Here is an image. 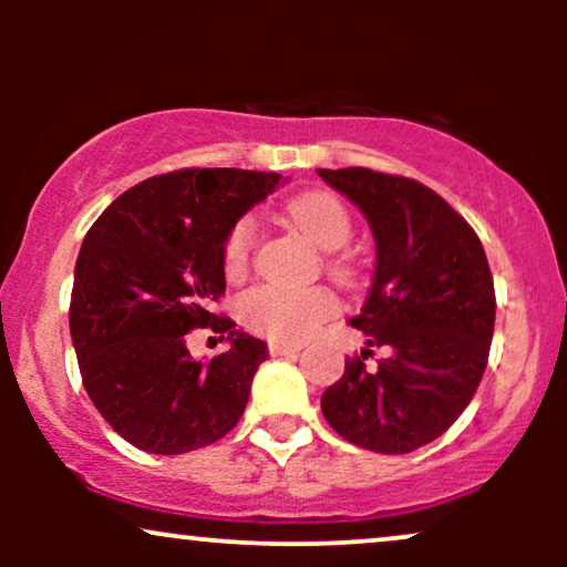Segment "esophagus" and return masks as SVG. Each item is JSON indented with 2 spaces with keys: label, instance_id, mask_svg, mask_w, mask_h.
<instances>
[{
  "label": "esophagus",
  "instance_id": "esophagus-1",
  "mask_svg": "<svg viewBox=\"0 0 567 567\" xmlns=\"http://www.w3.org/2000/svg\"><path fill=\"white\" fill-rule=\"evenodd\" d=\"M301 351V343H288V341H269V354L282 357V354H296Z\"/></svg>",
  "mask_w": 567,
  "mask_h": 567
}]
</instances>
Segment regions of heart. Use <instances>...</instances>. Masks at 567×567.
I'll list each match as a JSON object with an SVG mask.
<instances>
[{
  "label": "heart",
  "mask_w": 567,
  "mask_h": 567,
  "mask_svg": "<svg viewBox=\"0 0 567 567\" xmlns=\"http://www.w3.org/2000/svg\"><path fill=\"white\" fill-rule=\"evenodd\" d=\"M288 216L303 234H309L324 250H338L349 243L351 213L333 192L311 188L288 202ZM258 243L256 218L243 216L226 231L220 261L229 279L245 277L250 269L252 250ZM328 271L338 279L354 277V261L347 252H333L328 258ZM336 311L333 292L324 288H282V285H258L239 298V320L252 333H261L271 341L296 343L315 333Z\"/></svg>",
  "instance_id": "1"
}]
</instances>
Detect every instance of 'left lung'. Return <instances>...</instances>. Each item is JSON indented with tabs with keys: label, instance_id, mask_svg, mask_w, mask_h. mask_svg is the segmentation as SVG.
<instances>
[{
	"label": "left lung",
	"instance_id": "left-lung-1",
	"mask_svg": "<svg viewBox=\"0 0 567 567\" xmlns=\"http://www.w3.org/2000/svg\"><path fill=\"white\" fill-rule=\"evenodd\" d=\"M365 213L375 277L351 328L368 349L324 389L322 413L351 445L410 453L447 432L483 381L496 290L483 243L437 192L368 167L317 171ZM373 348L388 357L370 371Z\"/></svg>",
	"mask_w": 567,
	"mask_h": 567
}]
</instances>
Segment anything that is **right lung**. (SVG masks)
<instances>
[{"label":"right lung","instance_id":"obj_1","mask_svg":"<svg viewBox=\"0 0 567 567\" xmlns=\"http://www.w3.org/2000/svg\"><path fill=\"white\" fill-rule=\"evenodd\" d=\"M282 175L184 167L141 181L90 226L74 269L69 328L84 392L146 453L213 445L243 419L266 343L213 311L226 292V231ZM210 327L233 349L190 360L185 336Z\"/></svg>","mask_w":567,"mask_h":567}]
</instances>
